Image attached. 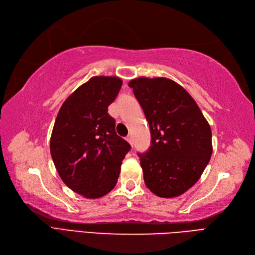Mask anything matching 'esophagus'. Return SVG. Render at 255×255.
<instances>
[{
	"mask_svg": "<svg viewBox=\"0 0 255 255\" xmlns=\"http://www.w3.org/2000/svg\"><path fill=\"white\" fill-rule=\"evenodd\" d=\"M126 141L130 144V145H133V139H132V135H131V134H128L126 137Z\"/></svg>",
	"mask_w": 255,
	"mask_h": 255,
	"instance_id": "esophagus-1",
	"label": "esophagus"
}]
</instances>
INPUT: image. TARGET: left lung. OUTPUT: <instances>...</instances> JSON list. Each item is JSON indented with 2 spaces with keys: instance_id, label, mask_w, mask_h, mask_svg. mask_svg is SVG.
Instances as JSON below:
<instances>
[{
  "instance_id": "1",
  "label": "left lung",
  "mask_w": 255,
  "mask_h": 255,
  "mask_svg": "<svg viewBox=\"0 0 255 255\" xmlns=\"http://www.w3.org/2000/svg\"><path fill=\"white\" fill-rule=\"evenodd\" d=\"M141 105L151 146L137 153L146 186L159 197L182 195L210 162L212 131L193 97L174 80L139 77L128 84Z\"/></svg>"
}]
</instances>
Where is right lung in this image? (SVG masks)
I'll return each instance as SVG.
<instances>
[{
  "label": "right lung",
  "instance_id": "right-lung-1",
  "mask_svg": "<svg viewBox=\"0 0 255 255\" xmlns=\"http://www.w3.org/2000/svg\"><path fill=\"white\" fill-rule=\"evenodd\" d=\"M122 85L117 76L90 78L65 100L55 121L50 145L55 167L72 191L89 199L112 191L131 148L108 113Z\"/></svg>",
  "mask_w": 255,
  "mask_h": 255
}]
</instances>
